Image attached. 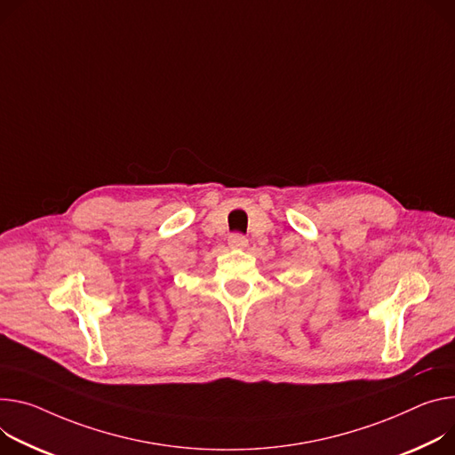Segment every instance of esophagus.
<instances>
[{"label":"esophagus","mask_w":455,"mask_h":455,"mask_svg":"<svg viewBox=\"0 0 455 455\" xmlns=\"http://www.w3.org/2000/svg\"><path fill=\"white\" fill-rule=\"evenodd\" d=\"M228 244L232 246V249H244L246 244H249V239H246L243 234H230L228 237Z\"/></svg>","instance_id":"1"}]
</instances>
